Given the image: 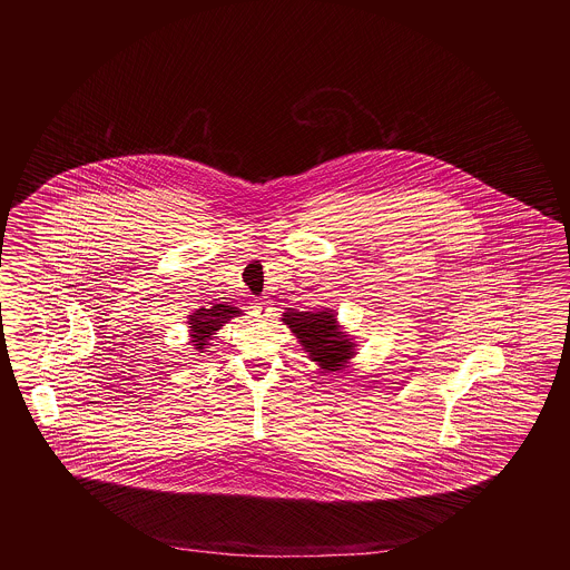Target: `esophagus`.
I'll return each mask as SVG.
<instances>
[{
	"label": "esophagus",
	"mask_w": 570,
	"mask_h": 570,
	"mask_svg": "<svg viewBox=\"0 0 570 570\" xmlns=\"http://www.w3.org/2000/svg\"><path fill=\"white\" fill-rule=\"evenodd\" d=\"M274 303L272 301H257L255 305H253V315H257V317H269L272 315V311H274V307H272Z\"/></svg>",
	"instance_id": "esophagus-1"
}]
</instances>
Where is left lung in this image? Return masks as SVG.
I'll use <instances>...</instances> for the list:
<instances>
[{"label": "left lung", "instance_id": "obj_1", "mask_svg": "<svg viewBox=\"0 0 570 570\" xmlns=\"http://www.w3.org/2000/svg\"><path fill=\"white\" fill-rule=\"evenodd\" d=\"M282 322L293 330L298 343L307 348L311 360L322 370L336 372L353 355V343L338 332L336 317L330 311L288 309Z\"/></svg>", "mask_w": 570, "mask_h": 570}]
</instances>
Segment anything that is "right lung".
Returning <instances> with one entry per match:
<instances>
[{"instance_id":"obj_1","label":"right lung","mask_w":570,"mask_h":570,"mask_svg":"<svg viewBox=\"0 0 570 570\" xmlns=\"http://www.w3.org/2000/svg\"><path fill=\"white\" fill-rule=\"evenodd\" d=\"M240 311L229 305H215L210 309H198L190 315L191 343L194 348H205L208 341H213V334L227 324V320L236 317Z\"/></svg>"}]
</instances>
